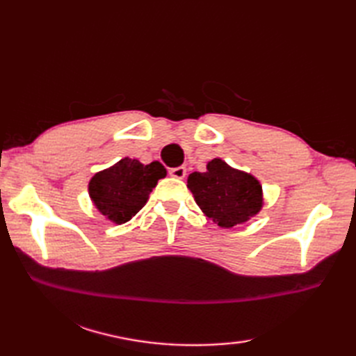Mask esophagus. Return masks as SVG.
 <instances>
[{
  "label": "esophagus",
  "mask_w": 356,
  "mask_h": 356,
  "mask_svg": "<svg viewBox=\"0 0 356 356\" xmlns=\"http://www.w3.org/2000/svg\"><path fill=\"white\" fill-rule=\"evenodd\" d=\"M170 176L176 179H184L186 176V168L185 166H176V168H170Z\"/></svg>",
  "instance_id": "esophagus-1"
}]
</instances>
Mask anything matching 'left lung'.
Wrapping results in <instances>:
<instances>
[{
	"label": "left lung",
	"instance_id": "8db88e82",
	"mask_svg": "<svg viewBox=\"0 0 356 356\" xmlns=\"http://www.w3.org/2000/svg\"><path fill=\"white\" fill-rule=\"evenodd\" d=\"M188 188L205 216L222 228L246 222L263 205L259 180L231 168L222 159H213L205 172H191Z\"/></svg>",
	"mask_w": 356,
	"mask_h": 356
}]
</instances>
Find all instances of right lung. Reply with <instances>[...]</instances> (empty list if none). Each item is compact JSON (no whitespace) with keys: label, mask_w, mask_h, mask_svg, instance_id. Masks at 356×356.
<instances>
[{"label":"right lung","mask_w":356,"mask_h":356,"mask_svg":"<svg viewBox=\"0 0 356 356\" xmlns=\"http://www.w3.org/2000/svg\"><path fill=\"white\" fill-rule=\"evenodd\" d=\"M166 176L161 162L142 165L136 159H122L90 180V197L96 208L118 225L125 223L145 205L157 180Z\"/></svg>","instance_id":"1"}]
</instances>
